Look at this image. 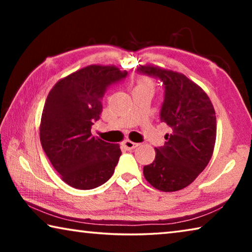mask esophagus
<instances>
[{"instance_id": "1", "label": "esophagus", "mask_w": 252, "mask_h": 252, "mask_svg": "<svg viewBox=\"0 0 252 252\" xmlns=\"http://www.w3.org/2000/svg\"><path fill=\"white\" fill-rule=\"evenodd\" d=\"M123 146H125V148L127 149V150H133L134 148L138 147V143L132 142L130 140H126V141L123 142Z\"/></svg>"}]
</instances>
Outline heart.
<instances>
[{"instance_id": "heart-1", "label": "heart", "mask_w": 252, "mask_h": 252, "mask_svg": "<svg viewBox=\"0 0 252 252\" xmlns=\"http://www.w3.org/2000/svg\"><path fill=\"white\" fill-rule=\"evenodd\" d=\"M134 89H150V90H153V81L149 78H141L138 81Z\"/></svg>"}]
</instances>
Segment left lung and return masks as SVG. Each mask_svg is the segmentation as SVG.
I'll return each mask as SVG.
<instances>
[{"instance_id": "left-lung-1", "label": "left lung", "mask_w": 252, "mask_h": 252, "mask_svg": "<svg viewBox=\"0 0 252 252\" xmlns=\"http://www.w3.org/2000/svg\"><path fill=\"white\" fill-rule=\"evenodd\" d=\"M136 71L164 85L160 120L171 129L164 146L156 148L155 161L144 165V178L163 192L181 190L211 159L217 136L215 109L207 93L185 74L153 65H140Z\"/></svg>"}]
</instances>
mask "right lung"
Returning a JSON list of instances; mask_svg holds the SVG:
<instances>
[{"mask_svg":"<svg viewBox=\"0 0 252 252\" xmlns=\"http://www.w3.org/2000/svg\"><path fill=\"white\" fill-rule=\"evenodd\" d=\"M127 75L114 65H89L57 82L46 97L40 125L42 148L67 185L90 190L112 177L121 150L91 133L106 89Z\"/></svg>","mask_w":252,"mask_h":252,"instance_id":"obj_1","label":"right lung"}]
</instances>
